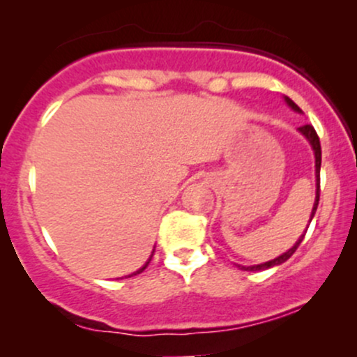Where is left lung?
<instances>
[{"label": "left lung", "instance_id": "8db88e82", "mask_svg": "<svg viewBox=\"0 0 357 357\" xmlns=\"http://www.w3.org/2000/svg\"><path fill=\"white\" fill-rule=\"evenodd\" d=\"M285 100H287V104H289L290 107H292L294 110H297V112H301V109H298V105L296 104V102L290 100L289 97H285ZM298 130H301V132L304 134V136H305L307 139H309V142H310V144H312V149H314V154H315V178H317V195H315V203H314V208H312V215H310V221H312L314 215H315V210H317L319 198H321V155H322V154H321V141H319L317 132H315V129H314V127L310 126V124L301 126V127H298ZM307 228H309V227H307ZM305 233H307V230L304 231V235H302L301 238H298L297 243L294 245V247L290 248L289 252H285L284 255L273 258V260L267 261V264L253 265V267H241V268H243V270H250V272H255V270H264V268H270V267H275V265L284 264V261L289 260V258L292 257L294 253H296V250L298 248V245H301L302 240H304Z\"/></svg>", "mask_w": 357, "mask_h": 357}]
</instances>
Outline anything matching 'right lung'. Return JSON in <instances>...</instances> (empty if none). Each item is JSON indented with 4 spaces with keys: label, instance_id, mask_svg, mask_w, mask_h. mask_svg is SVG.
<instances>
[{
    "label": "right lung",
    "instance_id": "right-lung-1",
    "mask_svg": "<svg viewBox=\"0 0 357 357\" xmlns=\"http://www.w3.org/2000/svg\"><path fill=\"white\" fill-rule=\"evenodd\" d=\"M149 261H151V258H149ZM149 261H147V264H146V265H144V267H142V268H139V270H137V272H136V273H132V275H137V273H141V272H142V270H144V268H146V267H147V265H149Z\"/></svg>",
    "mask_w": 357,
    "mask_h": 357
}]
</instances>
